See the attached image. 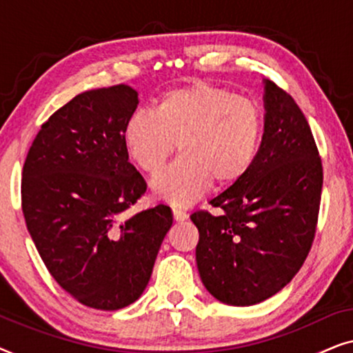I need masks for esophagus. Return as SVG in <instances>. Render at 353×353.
Segmentation results:
<instances>
[{"label": "esophagus", "mask_w": 353, "mask_h": 353, "mask_svg": "<svg viewBox=\"0 0 353 353\" xmlns=\"http://www.w3.org/2000/svg\"><path fill=\"white\" fill-rule=\"evenodd\" d=\"M172 212H173V219H175L176 221H183V220L188 219L186 212L181 210V209H178V207H173Z\"/></svg>", "instance_id": "esophagus-1"}]
</instances>
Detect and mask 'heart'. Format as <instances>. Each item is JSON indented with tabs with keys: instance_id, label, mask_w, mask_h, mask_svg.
Masks as SVG:
<instances>
[{
	"instance_id": "heart-1",
	"label": "heart",
	"mask_w": 353,
	"mask_h": 353,
	"mask_svg": "<svg viewBox=\"0 0 353 353\" xmlns=\"http://www.w3.org/2000/svg\"><path fill=\"white\" fill-rule=\"evenodd\" d=\"M263 114L254 99L210 81L163 93L151 112H134L123 128L128 156L156 176L175 151L181 154L154 181L157 196L191 204L209 190L228 188L248 175L257 159Z\"/></svg>"
}]
</instances>
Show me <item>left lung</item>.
<instances>
[{
  "instance_id": "obj_1",
  "label": "left lung",
  "mask_w": 353,
  "mask_h": 353,
  "mask_svg": "<svg viewBox=\"0 0 353 353\" xmlns=\"http://www.w3.org/2000/svg\"><path fill=\"white\" fill-rule=\"evenodd\" d=\"M265 130L252 168L196 210V262L212 296L254 305L281 291L305 262L320 214L323 163L305 115L272 80L265 81Z\"/></svg>"
}]
</instances>
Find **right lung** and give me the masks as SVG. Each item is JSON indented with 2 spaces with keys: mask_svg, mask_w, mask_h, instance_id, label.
<instances>
[{
  "mask_svg": "<svg viewBox=\"0 0 353 353\" xmlns=\"http://www.w3.org/2000/svg\"><path fill=\"white\" fill-rule=\"evenodd\" d=\"M137 105L128 85L77 94L41 125L22 168V212L38 254L67 294L98 310L141 296L173 221L163 204L125 214L148 188L123 144Z\"/></svg>",
  "mask_w": 353,
  "mask_h": 353,
  "instance_id": "1",
  "label": "right lung"
}]
</instances>
